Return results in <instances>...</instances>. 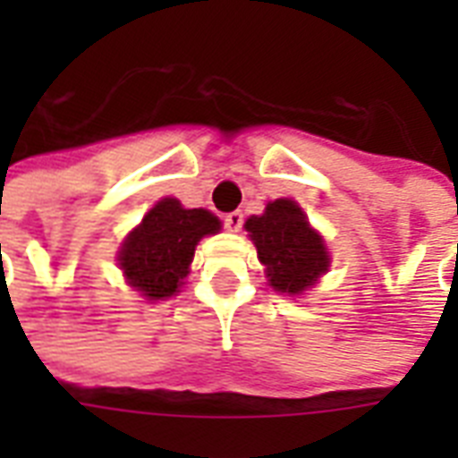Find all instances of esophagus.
Returning a JSON list of instances; mask_svg holds the SVG:
<instances>
[{"instance_id": "obj_1", "label": "esophagus", "mask_w": 458, "mask_h": 458, "mask_svg": "<svg viewBox=\"0 0 458 458\" xmlns=\"http://www.w3.org/2000/svg\"><path fill=\"white\" fill-rule=\"evenodd\" d=\"M242 223H244L242 211H230V214L223 216V225H225L230 233H237V230L242 228Z\"/></svg>"}]
</instances>
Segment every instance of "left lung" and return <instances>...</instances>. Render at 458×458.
<instances>
[{"label":"left lung","instance_id":"8db88e82","mask_svg":"<svg viewBox=\"0 0 458 458\" xmlns=\"http://www.w3.org/2000/svg\"><path fill=\"white\" fill-rule=\"evenodd\" d=\"M244 228L276 293L293 297L304 294L330 266L323 237L309 225L297 201H268L264 214L247 218Z\"/></svg>","mask_w":458,"mask_h":458}]
</instances>
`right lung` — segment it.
Returning <instances> with one entry per match:
<instances>
[{"label":"right lung","mask_w":458,"mask_h":458,"mask_svg":"<svg viewBox=\"0 0 458 458\" xmlns=\"http://www.w3.org/2000/svg\"><path fill=\"white\" fill-rule=\"evenodd\" d=\"M221 221L207 208H185L178 199L157 201L138 228H132L118 250V266L128 285L145 300H168L180 293L190 273L194 247L201 237L216 235Z\"/></svg>","instance_id":"add662e5"}]
</instances>
